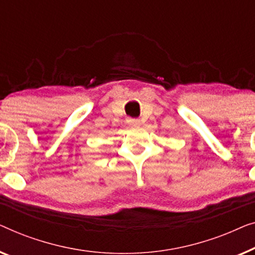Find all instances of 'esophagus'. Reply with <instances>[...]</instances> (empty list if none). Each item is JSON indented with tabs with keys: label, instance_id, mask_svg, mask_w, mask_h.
Segmentation results:
<instances>
[{
	"label": "esophagus",
	"instance_id": "esophagus-1",
	"mask_svg": "<svg viewBox=\"0 0 255 255\" xmlns=\"http://www.w3.org/2000/svg\"><path fill=\"white\" fill-rule=\"evenodd\" d=\"M127 123L130 125V126H138L139 120H137V119H129Z\"/></svg>",
	"mask_w": 255,
	"mask_h": 255
}]
</instances>
